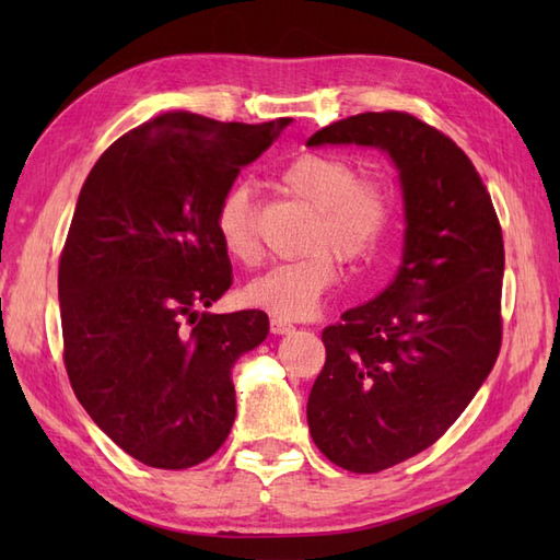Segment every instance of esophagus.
I'll use <instances>...</instances> for the list:
<instances>
[{
	"instance_id": "1",
	"label": "esophagus",
	"mask_w": 560,
	"mask_h": 560,
	"mask_svg": "<svg viewBox=\"0 0 560 560\" xmlns=\"http://www.w3.org/2000/svg\"><path fill=\"white\" fill-rule=\"evenodd\" d=\"M271 331L273 335H289V331H293V325L289 323V319L271 317Z\"/></svg>"
}]
</instances>
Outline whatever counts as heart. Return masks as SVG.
<instances>
[{"mask_svg": "<svg viewBox=\"0 0 560 560\" xmlns=\"http://www.w3.org/2000/svg\"><path fill=\"white\" fill-rule=\"evenodd\" d=\"M283 192L313 209L301 259L259 273L243 289L247 305L281 319L315 313L339 277L337 260L351 267L371 265L389 241L397 199L377 177H363L351 156L311 151L293 159L279 175ZM217 233L225 253L243 265L259 257V237L247 185H233L217 207Z\"/></svg>", "mask_w": 560, "mask_h": 560, "instance_id": "heart-1", "label": "heart"}]
</instances>
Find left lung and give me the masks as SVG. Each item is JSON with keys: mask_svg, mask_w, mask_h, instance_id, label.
I'll return each instance as SVG.
<instances>
[{"mask_svg": "<svg viewBox=\"0 0 560 560\" xmlns=\"http://www.w3.org/2000/svg\"><path fill=\"white\" fill-rule=\"evenodd\" d=\"M319 144L385 149L404 187L397 279L323 331L307 399L319 452L377 474L443 438L489 377L503 341V231L467 153L411 113L351 115L307 139Z\"/></svg>", "mask_w": 560, "mask_h": 560, "instance_id": "obj_1", "label": "left lung"}]
</instances>
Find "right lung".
<instances>
[{"label":"right lung","mask_w":560,"mask_h":560,"mask_svg":"<svg viewBox=\"0 0 560 560\" xmlns=\"http://www.w3.org/2000/svg\"><path fill=\"white\" fill-rule=\"evenodd\" d=\"M289 122L163 113L113 141L81 187L57 277L65 368L101 431L149 467H195L231 433V368L269 317L197 313L233 283L213 217Z\"/></svg>","instance_id":"right-lung-1"}]
</instances>
